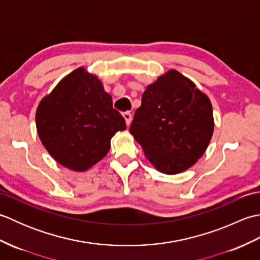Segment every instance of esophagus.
<instances>
[{
    "mask_svg": "<svg viewBox=\"0 0 260 260\" xmlns=\"http://www.w3.org/2000/svg\"><path fill=\"white\" fill-rule=\"evenodd\" d=\"M123 116H124V118H125L126 125H127V126H129L131 121H132V114H131L129 112H125V113L123 114Z\"/></svg>",
    "mask_w": 260,
    "mask_h": 260,
    "instance_id": "34e87169",
    "label": "esophagus"
}]
</instances>
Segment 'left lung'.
<instances>
[{
  "label": "left lung",
  "mask_w": 260,
  "mask_h": 260,
  "mask_svg": "<svg viewBox=\"0 0 260 260\" xmlns=\"http://www.w3.org/2000/svg\"><path fill=\"white\" fill-rule=\"evenodd\" d=\"M213 125L209 98L179 71L170 70L146 88L129 133L159 172L176 174L202 156Z\"/></svg>",
  "instance_id": "1"
}]
</instances>
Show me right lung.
<instances>
[{"label": "right lung", "mask_w": 260, "mask_h": 260, "mask_svg": "<svg viewBox=\"0 0 260 260\" xmlns=\"http://www.w3.org/2000/svg\"><path fill=\"white\" fill-rule=\"evenodd\" d=\"M36 123L43 146L56 161L82 172L103 157L110 140L126 129L125 119L113 108L112 96L96 76L76 69L39 104Z\"/></svg>", "instance_id": "1"}]
</instances>
